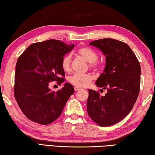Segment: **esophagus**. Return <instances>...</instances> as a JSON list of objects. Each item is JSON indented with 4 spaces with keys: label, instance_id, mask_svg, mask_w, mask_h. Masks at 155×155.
Wrapping results in <instances>:
<instances>
[{
    "label": "esophagus",
    "instance_id": "1",
    "mask_svg": "<svg viewBox=\"0 0 155 155\" xmlns=\"http://www.w3.org/2000/svg\"><path fill=\"white\" fill-rule=\"evenodd\" d=\"M81 87H74V90L76 91H78V90H81Z\"/></svg>",
    "mask_w": 155,
    "mask_h": 155
}]
</instances>
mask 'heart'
I'll return each instance as SVG.
<instances>
[{"label": "heart", "instance_id": "heart-1", "mask_svg": "<svg viewBox=\"0 0 155 155\" xmlns=\"http://www.w3.org/2000/svg\"><path fill=\"white\" fill-rule=\"evenodd\" d=\"M78 54L89 63H91V67L97 68L98 64L96 60L98 58L97 53L89 47H82L78 49ZM71 55L68 54L64 56L61 61V68L65 72L70 70ZM93 80V76L90 74H74L69 78V82L72 85L78 87H85L88 86Z\"/></svg>", "mask_w": 155, "mask_h": 155}]
</instances>
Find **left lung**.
I'll return each instance as SVG.
<instances>
[{
  "label": "left lung",
  "mask_w": 155,
  "mask_h": 155,
  "mask_svg": "<svg viewBox=\"0 0 155 155\" xmlns=\"http://www.w3.org/2000/svg\"><path fill=\"white\" fill-rule=\"evenodd\" d=\"M89 45L106 56L105 68L95 85L106 89L107 93L102 96L89 89L87 112L100 126L112 125L124 119L133 108L140 91L141 68L136 55L123 42L103 38Z\"/></svg>",
  "instance_id": "8db88e82"
}]
</instances>
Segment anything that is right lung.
Returning a JSON list of instances; mask_svg holds the SVG:
<instances>
[{
	"mask_svg": "<svg viewBox=\"0 0 155 155\" xmlns=\"http://www.w3.org/2000/svg\"><path fill=\"white\" fill-rule=\"evenodd\" d=\"M74 45L51 39L30 45L17 61L14 95L18 106L28 119L48 125L60 116L74 87L66 83L57 92L49 84L64 81L61 61Z\"/></svg>",
	"mask_w": 155,
	"mask_h": 155,
	"instance_id": "obj_1",
	"label": "right lung"
}]
</instances>
